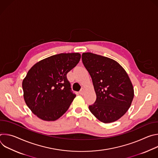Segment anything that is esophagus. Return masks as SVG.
<instances>
[{
    "mask_svg": "<svg viewBox=\"0 0 158 158\" xmlns=\"http://www.w3.org/2000/svg\"><path fill=\"white\" fill-rule=\"evenodd\" d=\"M84 93H85V90H84V89L82 88L81 91H79V94H81V95H82V94H84Z\"/></svg>",
    "mask_w": 158,
    "mask_h": 158,
    "instance_id": "obj_1",
    "label": "esophagus"
}]
</instances>
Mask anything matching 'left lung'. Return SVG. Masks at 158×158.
I'll list each match as a JSON object with an SVG mask.
<instances>
[{
	"label": "left lung",
	"mask_w": 158,
	"mask_h": 158,
	"mask_svg": "<svg viewBox=\"0 0 158 158\" xmlns=\"http://www.w3.org/2000/svg\"><path fill=\"white\" fill-rule=\"evenodd\" d=\"M82 60L96 94L95 102L89 106L90 111L104 123L117 121L127 111L134 98L127 73L116 60L91 52L83 53Z\"/></svg>",
	"instance_id": "8db88e82"
}]
</instances>
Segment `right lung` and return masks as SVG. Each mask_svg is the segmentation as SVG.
Segmentation results:
<instances>
[{"label":"right lung","mask_w":158,"mask_h":158,"mask_svg":"<svg viewBox=\"0 0 158 158\" xmlns=\"http://www.w3.org/2000/svg\"><path fill=\"white\" fill-rule=\"evenodd\" d=\"M79 53H61L33 65L22 82L24 98L33 113L44 121H56L76 97L67 74L79 63Z\"/></svg>","instance_id":"obj_1"}]
</instances>
